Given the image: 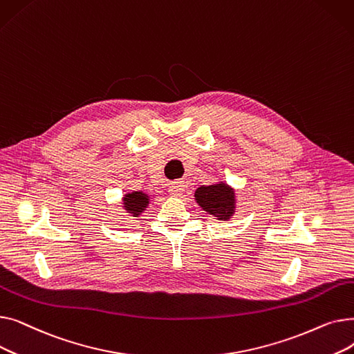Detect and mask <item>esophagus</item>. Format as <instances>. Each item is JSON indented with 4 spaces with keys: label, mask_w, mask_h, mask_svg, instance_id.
<instances>
[{
    "label": "esophagus",
    "mask_w": 354,
    "mask_h": 354,
    "mask_svg": "<svg viewBox=\"0 0 354 354\" xmlns=\"http://www.w3.org/2000/svg\"><path fill=\"white\" fill-rule=\"evenodd\" d=\"M183 191H185V187L180 182H174L169 187V189H167V192H169L171 196H180Z\"/></svg>",
    "instance_id": "obj_1"
}]
</instances>
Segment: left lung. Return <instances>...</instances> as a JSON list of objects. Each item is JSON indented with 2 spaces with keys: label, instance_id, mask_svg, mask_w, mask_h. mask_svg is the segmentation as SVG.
<instances>
[{
  "label": "left lung",
  "instance_id": "left-lung-1",
  "mask_svg": "<svg viewBox=\"0 0 354 354\" xmlns=\"http://www.w3.org/2000/svg\"><path fill=\"white\" fill-rule=\"evenodd\" d=\"M194 196L198 205L209 215L215 216L218 221H228L235 214V189L224 180L208 185V187L202 185L195 191Z\"/></svg>",
  "mask_w": 354,
  "mask_h": 354
}]
</instances>
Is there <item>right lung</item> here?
<instances>
[{"instance_id":"right-lung-1","label":"right lung","mask_w":354,"mask_h":354,"mask_svg":"<svg viewBox=\"0 0 354 354\" xmlns=\"http://www.w3.org/2000/svg\"><path fill=\"white\" fill-rule=\"evenodd\" d=\"M149 203H151V195L143 191L129 192L122 198V208L132 218H139L146 211Z\"/></svg>"}]
</instances>
